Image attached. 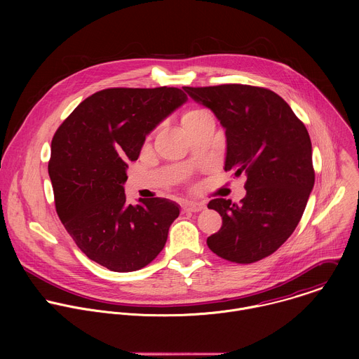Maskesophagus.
I'll use <instances>...</instances> for the list:
<instances>
[{"label": "esophagus", "mask_w": 359, "mask_h": 359, "mask_svg": "<svg viewBox=\"0 0 359 359\" xmlns=\"http://www.w3.org/2000/svg\"><path fill=\"white\" fill-rule=\"evenodd\" d=\"M204 209V204L198 203V201H191V203H186L183 206L184 212H200Z\"/></svg>", "instance_id": "1"}]
</instances>
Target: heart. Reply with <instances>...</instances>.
Here are the masks:
<instances>
[{
	"instance_id": "obj_1",
	"label": "heart",
	"mask_w": 359,
	"mask_h": 359,
	"mask_svg": "<svg viewBox=\"0 0 359 359\" xmlns=\"http://www.w3.org/2000/svg\"><path fill=\"white\" fill-rule=\"evenodd\" d=\"M201 112H204V111H190V112H187V114L184 115V118H190V116L198 115V114H201ZM184 118H183V119H184Z\"/></svg>"
}]
</instances>
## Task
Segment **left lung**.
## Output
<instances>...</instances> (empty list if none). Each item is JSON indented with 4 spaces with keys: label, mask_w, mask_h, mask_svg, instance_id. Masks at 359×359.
Returning a JSON list of instances; mask_svg holds the SVG:
<instances>
[{
    "label": "left lung",
    "mask_w": 359,
    "mask_h": 359,
    "mask_svg": "<svg viewBox=\"0 0 359 359\" xmlns=\"http://www.w3.org/2000/svg\"><path fill=\"white\" fill-rule=\"evenodd\" d=\"M226 130L224 170L245 175L240 204L213 198L223 219L208 237L219 257L250 264L273 254L295 230L314 187L313 146L304 123L270 89L250 85L183 88Z\"/></svg>",
    "instance_id": "left-lung-1"
}]
</instances>
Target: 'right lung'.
Segmentation results:
<instances>
[{
    "label": "right lung",
    "instance_id": "obj_1",
    "mask_svg": "<svg viewBox=\"0 0 359 359\" xmlns=\"http://www.w3.org/2000/svg\"><path fill=\"white\" fill-rule=\"evenodd\" d=\"M186 102L179 88L99 90L81 102L50 143L57 213L76 245L111 271H136L156 259L180 215L169 198L129 204L123 184L146 136Z\"/></svg>",
    "mask_w": 359,
    "mask_h": 359
}]
</instances>
